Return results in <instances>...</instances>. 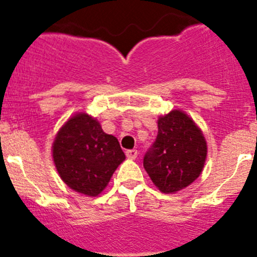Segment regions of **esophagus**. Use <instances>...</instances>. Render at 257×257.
<instances>
[{"instance_id":"obj_1","label":"esophagus","mask_w":257,"mask_h":257,"mask_svg":"<svg viewBox=\"0 0 257 257\" xmlns=\"http://www.w3.org/2000/svg\"><path fill=\"white\" fill-rule=\"evenodd\" d=\"M125 154H126V158H128V159H136L137 157H138V150L137 149H129V150H126L125 152Z\"/></svg>"}]
</instances>
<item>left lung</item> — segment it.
<instances>
[{
  "label": "left lung",
  "instance_id": "left-lung-1",
  "mask_svg": "<svg viewBox=\"0 0 257 257\" xmlns=\"http://www.w3.org/2000/svg\"><path fill=\"white\" fill-rule=\"evenodd\" d=\"M208 147L203 132L181 110H172L158 119V136L144 155L143 165L154 185L173 194L199 178Z\"/></svg>",
  "mask_w": 257,
  "mask_h": 257
}]
</instances>
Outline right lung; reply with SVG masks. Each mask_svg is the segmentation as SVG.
<instances>
[{
  "label": "right lung",
  "mask_w": 257,
  "mask_h": 257,
  "mask_svg": "<svg viewBox=\"0 0 257 257\" xmlns=\"http://www.w3.org/2000/svg\"><path fill=\"white\" fill-rule=\"evenodd\" d=\"M59 177L71 189L97 196L125 159L118 139L103 132L99 121L77 113L59 129L52 147Z\"/></svg>",
  "instance_id": "add662e5"
}]
</instances>
